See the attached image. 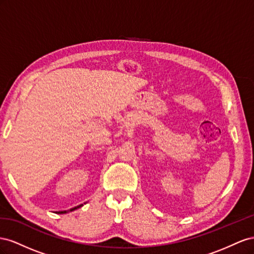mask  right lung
Returning a JSON list of instances; mask_svg holds the SVG:
<instances>
[{"label": "right lung", "instance_id": "add662e5", "mask_svg": "<svg viewBox=\"0 0 254 254\" xmlns=\"http://www.w3.org/2000/svg\"><path fill=\"white\" fill-rule=\"evenodd\" d=\"M85 204V203H84ZM81 206H83V204H81V205H77V206H75V207H73V208H70V209H68V211H61V212H56V214H66V213H69V212H72V211H75V209H77V208H79Z\"/></svg>", "mask_w": 254, "mask_h": 254}]
</instances>
